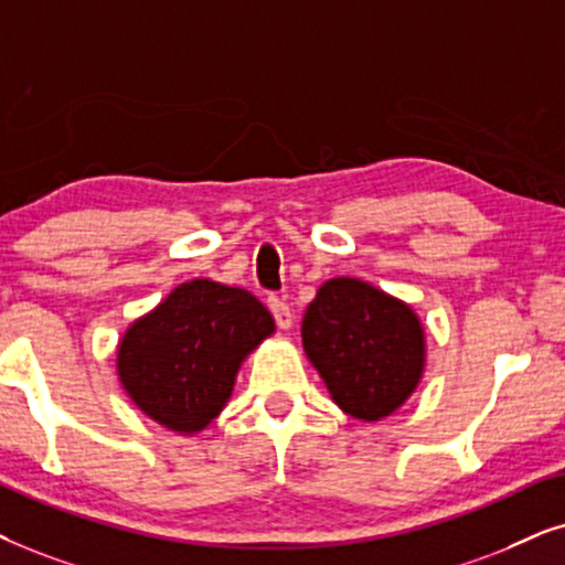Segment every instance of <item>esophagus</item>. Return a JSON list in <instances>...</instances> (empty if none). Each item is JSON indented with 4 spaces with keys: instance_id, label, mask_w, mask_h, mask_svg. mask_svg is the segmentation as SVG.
Wrapping results in <instances>:
<instances>
[{
    "instance_id": "1",
    "label": "esophagus",
    "mask_w": 565,
    "mask_h": 565,
    "mask_svg": "<svg viewBox=\"0 0 565 565\" xmlns=\"http://www.w3.org/2000/svg\"><path fill=\"white\" fill-rule=\"evenodd\" d=\"M268 310H270V315H274L278 328H281V330L291 328V310H289V305L284 302V299L268 297Z\"/></svg>"
}]
</instances>
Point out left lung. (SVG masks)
I'll use <instances>...</instances> for the list:
<instances>
[{
	"label": "left lung",
	"instance_id": "obj_1",
	"mask_svg": "<svg viewBox=\"0 0 565 565\" xmlns=\"http://www.w3.org/2000/svg\"><path fill=\"white\" fill-rule=\"evenodd\" d=\"M307 359L343 413L380 420L418 387L426 338L418 315L359 278H330L302 320Z\"/></svg>",
	"mask_w": 565,
	"mask_h": 565
}]
</instances>
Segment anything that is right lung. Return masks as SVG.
<instances>
[{
  "mask_svg": "<svg viewBox=\"0 0 565 565\" xmlns=\"http://www.w3.org/2000/svg\"><path fill=\"white\" fill-rule=\"evenodd\" d=\"M274 330L250 291L193 278L131 322L118 343V380L157 424L195 434L220 416L239 364Z\"/></svg>",
  "mask_w": 565,
  "mask_h": 565,
  "instance_id": "obj_1",
  "label": "right lung"
}]
</instances>
